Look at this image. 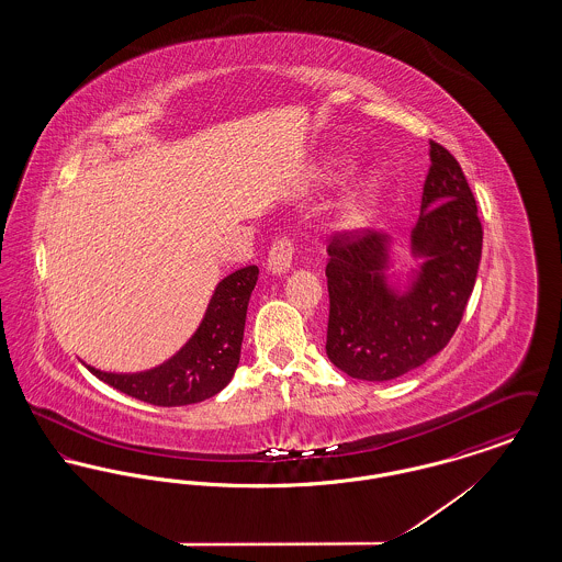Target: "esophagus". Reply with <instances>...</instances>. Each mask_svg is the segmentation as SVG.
<instances>
[{"label": "esophagus", "mask_w": 562, "mask_h": 562, "mask_svg": "<svg viewBox=\"0 0 562 562\" xmlns=\"http://www.w3.org/2000/svg\"><path fill=\"white\" fill-rule=\"evenodd\" d=\"M294 252H296V244L291 236H280L276 238L271 248H269L268 266L271 271H286L293 266Z\"/></svg>", "instance_id": "obj_1"}]
</instances>
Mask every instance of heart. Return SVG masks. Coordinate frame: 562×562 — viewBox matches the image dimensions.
<instances>
[{
  "label": "heart",
  "instance_id": "1",
  "mask_svg": "<svg viewBox=\"0 0 562 562\" xmlns=\"http://www.w3.org/2000/svg\"><path fill=\"white\" fill-rule=\"evenodd\" d=\"M376 195H379V179L374 175L362 179L358 188L353 189L341 204V213H339L341 225L348 229L367 225L369 218L373 216Z\"/></svg>",
  "mask_w": 562,
  "mask_h": 562
}]
</instances>
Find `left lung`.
<instances>
[{"instance_id":"8db88e82","label":"left lung","mask_w":562,"mask_h":562,"mask_svg":"<svg viewBox=\"0 0 562 562\" xmlns=\"http://www.w3.org/2000/svg\"><path fill=\"white\" fill-rule=\"evenodd\" d=\"M428 177L413 246L428 261L406 294L383 284V238L367 229L335 232L326 286L330 362L364 381H390L447 348L463 318L481 266L482 225L474 193L453 154L429 140Z\"/></svg>"}]
</instances>
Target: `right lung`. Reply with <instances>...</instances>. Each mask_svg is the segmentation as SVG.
<instances>
[{"mask_svg": "<svg viewBox=\"0 0 562 562\" xmlns=\"http://www.w3.org/2000/svg\"><path fill=\"white\" fill-rule=\"evenodd\" d=\"M257 278L259 268L248 266L221 280L198 333L166 364L138 374L101 373L88 367L90 373L154 406H183L218 394L240 362L246 310Z\"/></svg>", "mask_w": 562, "mask_h": 562, "instance_id": "right-lung-1", "label": "right lung"}]
</instances>
